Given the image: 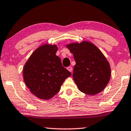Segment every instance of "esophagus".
Instances as JSON below:
<instances>
[{
    "mask_svg": "<svg viewBox=\"0 0 131 131\" xmlns=\"http://www.w3.org/2000/svg\"><path fill=\"white\" fill-rule=\"evenodd\" d=\"M67 69L68 70H69V71H70V72H71V71H72V67H70H70H68L67 68Z\"/></svg>",
    "mask_w": 131,
    "mask_h": 131,
    "instance_id": "34e87169",
    "label": "esophagus"
}]
</instances>
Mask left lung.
Here are the masks:
<instances>
[{"label":"left lung","instance_id":"left-lung-1","mask_svg":"<svg viewBox=\"0 0 131 131\" xmlns=\"http://www.w3.org/2000/svg\"><path fill=\"white\" fill-rule=\"evenodd\" d=\"M67 47L76 61L73 78L79 91L94 95L104 90L110 80L111 70L103 53L92 43L85 41Z\"/></svg>","mask_w":131,"mask_h":131}]
</instances>
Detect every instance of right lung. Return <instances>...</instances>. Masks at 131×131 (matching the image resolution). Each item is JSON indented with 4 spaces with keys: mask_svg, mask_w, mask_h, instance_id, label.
I'll return each instance as SVG.
<instances>
[{
    "mask_svg": "<svg viewBox=\"0 0 131 131\" xmlns=\"http://www.w3.org/2000/svg\"><path fill=\"white\" fill-rule=\"evenodd\" d=\"M56 45L45 44L32 53L23 69V78L32 94L48 100L60 90L64 80L71 74L56 55Z\"/></svg>",
    "mask_w": 131,
    "mask_h": 131,
    "instance_id": "add662e5",
    "label": "right lung"
}]
</instances>
